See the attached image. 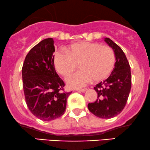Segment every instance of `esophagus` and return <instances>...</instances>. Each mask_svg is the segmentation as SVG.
Returning a JSON list of instances; mask_svg holds the SVG:
<instances>
[{
  "label": "esophagus",
  "mask_w": 150,
  "mask_h": 150,
  "mask_svg": "<svg viewBox=\"0 0 150 150\" xmlns=\"http://www.w3.org/2000/svg\"><path fill=\"white\" fill-rule=\"evenodd\" d=\"M87 90V89L86 88H85V89H79V92H86Z\"/></svg>",
  "instance_id": "1"
}]
</instances>
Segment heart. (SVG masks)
Instances as JSON below:
<instances>
[{
  "label": "heart",
  "instance_id": "1",
  "mask_svg": "<svg viewBox=\"0 0 150 150\" xmlns=\"http://www.w3.org/2000/svg\"><path fill=\"white\" fill-rule=\"evenodd\" d=\"M65 52H56L54 56L56 70L67 76L76 69L80 71L68 76L66 83L71 88H81L92 81H101L113 71L116 63L112 48L96 42H78L70 45Z\"/></svg>",
  "mask_w": 150,
  "mask_h": 150
}]
</instances>
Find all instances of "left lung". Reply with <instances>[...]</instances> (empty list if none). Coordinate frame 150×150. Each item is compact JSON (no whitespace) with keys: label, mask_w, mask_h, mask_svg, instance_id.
I'll return each instance as SVG.
<instances>
[{"label":"left lung","mask_w":150,"mask_h":150,"mask_svg":"<svg viewBox=\"0 0 150 150\" xmlns=\"http://www.w3.org/2000/svg\"><path fill=\"white\" fill-rule=\"evenodd\" d=\"M104 40L114 50L115 66L110 76L94 87L98 99L87 107L97 117L111 118L119 114L127 103L132 87L131 70L121 48L110 38H105Z\"/></svg>","instance_id":"obj_1"}]
</instances>
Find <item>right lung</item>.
Returning <instances> with one entry per match:
<instances>
[{"mask_svg":"<svg viewBox=\"0 0 150 150\" xmlns=\"http://www.w3.org/2000/svg\"><path fill=\"white\" fill-rule=\"evenodd\" d=\"M52 38L44 39L27 54L22 68L25 101L34 115L44 121L58 118L65 113L71 92L64 91L65 83L55 70Z\"/></svg>","mask_w":150,"mask_h":150,"instance_id":"1","label":"right lung"}]
</instances>
